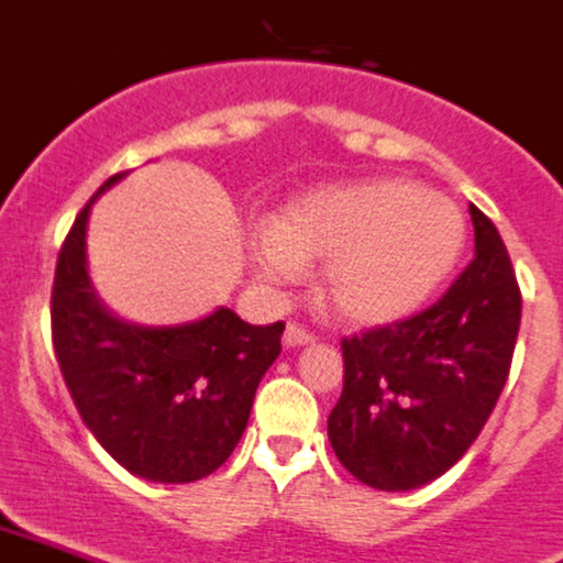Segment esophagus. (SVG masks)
<instances>
[{
  "instance_id": "1",
  "label": "esophagus",
  "mask_w": 563,
  "mask_h": 563,
  "mask_svg": "<svg viewBox=\"0 0 563 563\" xmlns=\"http://www.w3.org/2000/svg\"><path fill=\"white\" fill-rule=\"evenodd\" d=\"M311 340H314V332H309L306 325L295 323V320H289L286 332H283V343H286V346H306Z\"/></svg>"
}]
</instances>
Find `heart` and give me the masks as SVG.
<instances>
[{
  "label": "heart",
  "mask_w": 563,
  "mask_h": 563,
  "mask_svg": "<svg viewBox=\"0 0 563 563\" xmlns=\"http://www.w3.org/2000/svg\"><path fill=\"white\" fill-rule=\"evenodd\" d=\"M457 206L409 179L329 186L272 217L254 260L268 280L325 260L323 295L340 320L384 325L427 303L464 252Z\"/></svg>",
  "instance_id": "heart-1"
}]
</instances>
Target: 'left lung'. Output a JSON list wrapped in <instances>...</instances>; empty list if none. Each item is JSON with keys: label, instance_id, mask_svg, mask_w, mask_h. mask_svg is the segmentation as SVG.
<instances>
[{"label": "left lung", "instance_id": "8db88e82", "mask_svg": "<svg viewBox=\"0 0 563 563\" xmlns=\"http://www.w3.org/2000/svg\"><path fill=\"white\" fill-rule=\"evenodd\" d=\"M475 257L412 318L343 338L329 441L354 478L415 489L455 466L493 415L512 366L521 289L493 220L470 206Z\"/></svg>", "mask_w": 563, "mask_h": 563}]
</instances>
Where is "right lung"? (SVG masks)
I'll list each match as a JSON object with an SVG mask.
<instances>
[{
    "mask_svg": "<svg viewBox=\"0 0 563 563\" xmlns=\"http://www.w3.org/2000/svg\"><path fill=\"white\" fill-rule=\"evenodd\" d=\"M85 202L56 260L51 338L70 398L102 450L157 484H188L225 464L252 415L260 377L280 354L283 320L252 325L231 309L148 329L99 303L85 268Z\"/></svg>",
    "mask_w": 563,
    "mask_h": 563,
    "instance_id": "add662e5",
    "label": "right lung"
}]
</instances>
